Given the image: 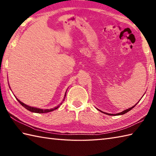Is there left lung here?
Instances as JSON below:
<instances>
[{"label": "left lung", "mask_w": 156, "mask_h": 156, "mask_svg": "<svg viewBox=\"0 0 156 156\" xmlns=\"http://www.w3.org/2000/svg\"><path fill=\"white\" fill-rule=\"evenodd\" d=\"M143 97H144V96H143ZM141 97V98H142ZM141 99H140V100H141ZM140 101H139V102H140ZM138 102H137V103H138ZM137 103H136V104H135L134 106H133V107H131V108H127V110H125V111H122V112H119V113H117V114H109V113H107V112H102V111H101V110H99V109H98V110L99 111H101V112H103V113H105V114H107V115H124V114H125L126 113V112H129V111H131V109L132 108H133V107H135V106H136L137 105Z\"/></svg>", "instance_id": "1"}]
</instances>
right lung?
Masks as SVG:
<instances>
[{
    "instance_id": "obj_1",
    "label": "right lung",
    "mask_w": 156,
    "mask_h": 156,
    "mask_svg": "<svg viewBox=\"0 0 156 156\" xmlns=\"http://www.w3.org/2000/svg\"><path fill=\"white\" fill-rule=\"evenodd\" d=\"M66 92H67V91H66ZM66 93H65L64 99H63V101H64L65 97H66ZM16 98V100H17V101H19V103L21 104L23 107H25L26 109H27V110L29 111L33 112H36V113H45V112H48L53 111L55 110V109H57L58 108H59V107H60V105L62 104V102L60 104H59V105L57 106V107H55L53 108H50V109H41V108H36V107H30V106H28V105H25V103H23V102H22L21 101H20L17 98Z\"/></svg>"
}]
</instances>
